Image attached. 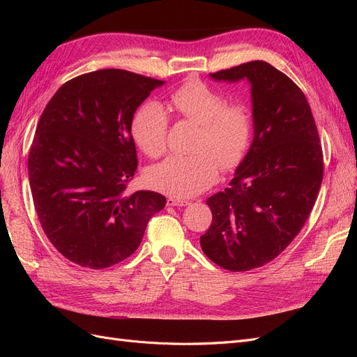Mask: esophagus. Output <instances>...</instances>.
<instances>
[{
	"label": "esophagus",
	"instance_id": "obj_1",
	"mask_svg": "<svg viewBox=\"0 0 357 357\" xmlns=\"http://www.w3.org/2000/svg\"><path fill=\"white\" fill-rule=\"evenodd\" d=\"M190 202L186 201V199H177V198H172L169 197L167 199V205L168 207H186V205H189Z\"/></svg>",
	"mask_w": 357,
	"mask_h": 357
}]
</instances>
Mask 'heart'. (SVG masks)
<instances>
[{"mask_svg": "<svg viewBox=\"0 0 357 357\" xmlns=\"http://www.w3.org/2000/svg\"><path fill=\"white\" fill-rule=\"evenodd\" d=\"M169 107L181 117L201 125L192 156L172 155L150 168V186L174 198H190L208 189L219 177V164L235 168L247 155L253 138V121L243 105H228L226 96L202 82H188L169 96ZM168 116L156 102L135 112L132 135L150 158L165 152Z\"/></svg>", "mask_w": 357, "mask_h": 357, "instance_id": "heart-1", "label": "heart"}]
</instances>
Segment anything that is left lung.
<instances>
[{
	"mask_svg": "<svg viewBox=\"0 0 357 357\" xmlns=\"http://www.w3.org/2000/svg\"><path fill=\"white\" fill-rule=\"evenodd\" d=\"M215 82L247 80L255 135L229 188L207 199L213 214L201 248L229 271H250L294 241L314 207L323 152L308 101L265 61L211 73Z\"/></svg>",
	"mask_w": 357,
	"mask_h": 357,
	"instance_id": "obj_1",
	"label": "left lung"
}]
</instances>
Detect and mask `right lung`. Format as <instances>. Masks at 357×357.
Here are the masks:
<instances>
[{"mask_svg": "<svg viewBox=\"0 0 357 357\" xmlns=\"http://www.w3.org/2000/svg\"><path fill=\"white\" fill-rule=\"evenodd\" d=\"M165 82L126 70H98L63 83L43 112L28 158L41 228L68 261L102 269L142 243L167 199L126 192L137 171L134 113Z\"/></svg>", "mask_w": 357, "mask_h": 357, "instance_id": "1", "label": "right lung"}]
</instances>
